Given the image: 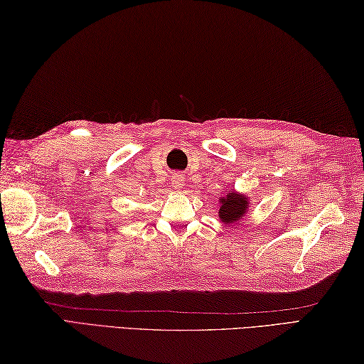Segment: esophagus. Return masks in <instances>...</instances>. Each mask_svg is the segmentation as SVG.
<instances>
[{
  "label": "esophagus",
  "instance_id": "34e87169",
  "mask_svg": "<svg viewBox=\"0 0 364 364\" xmlns=\"http://www.w3.org/2000/svg\"><path fill=\"white\" fill-rule=\"evenodd\" d=\"M183 183H184L183 175H173L172 180H170V184H172V188L175 189H180L183 186Z\"/></svg>",
  "mask_w": 364,
  "mask_h": 364
}]
</instances>
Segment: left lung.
<instances>
[{
    "mask_svg": "<svg viewBox=\"0 0 364 364\" xmlns=\"http://www.w3.org/2000/svg\"><path fill=\"white\" fill-rule=\"evenodd\" d=\"M247 208H249V202H247L245 197L235 194V192H230L227 197L222 198L219 218L225 223L237 222L244 218Z\"/></svg>",
    "mask_w": 364,
    "mask_h": 364,
    "instance_id": "obj_1",
    "label": "left lung"
}]
</instances>
